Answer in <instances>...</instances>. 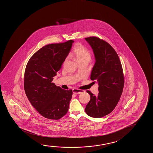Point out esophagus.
Segmentation results:
<instances>
[{
  "mask_svg": "<svg viewBox=\"0 0 153 153\" xmlns=\"http://www.w3.org/2000/svg\"><path fill=\"white\" fill-rule=\"evenodd\" d=\"M73 92L74 94H81L82 92H85V90H80V89H77V88H75V89H73Z\"/></svg>",
  "mask_w": 153,
  "mask_h": 153,
  "instance_id": "esophagus-1",
  "label": "esophagus"
}]
</instances>
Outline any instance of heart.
Listing matches in <instances>:
<instances>
[{"label":"heart","instance_id":"heart-1","mask_svg":"<svg viewBox=\"0 0 153 153\" xmlns=\"http://www.w3.org/2000/svg\"><path fill=\"white\" fill-rule=\"evenodd\" d=\"M73 53L79 62L84 60L89 61L91 59V54L89 51L82 44H77L76 45L73 49Z\"/></svg>","mask_w":153,"mask_h":153}]
</instances>
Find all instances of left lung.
<instances>
[{"instance_id": "8db88e82", "label": "left lung", "mask_w": 153, "mask_h": 153, "mask_svg": "<svg viewBox=\"0 0 153 153\" xmlns=\"http://www.w3.org/2000/svg\"><path fill=\"white\" fill-rule=\"evenodd\" d=\"M85 39L96 59L90 79L99 86L97 96L87 90L90 100L85 111L91 117L100 118L112 112L121 96L124 84L123 68L118 55L108 42L96 36Z\"/></svg>"}]
</instances>
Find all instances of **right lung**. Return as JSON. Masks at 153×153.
<instances>
[{
	"mask_svg": "<svg viewBox=\"0 0 153 153\" xmlns=\"http://www.w3.org/2000/svg\"><path fill=\"white\" fill-rule=\"evenodd\" d=\"M73 40L46 45L27 62L24 76L25 94L32 105L45 118L59 120L67 113L73 91L52 82L69 54Z\"/></svg>",
	"mask_w": 153,
	"mask_h": 153,
	"instance_id": "1",
	"label": "right lung"
}]
</instances>
